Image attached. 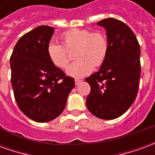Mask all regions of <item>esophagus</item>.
Returning a JSON list of instances; mask_svg holds the SVG:
<instances>
[{
    "label": "esophagus",
    "mask_w": 155,
    "mask_h": 155,
    "mask_svg": "<svg viewBox=\"0 0 155 155\" xmlns=\"http://www.w3.org/2000/svg\"><path fill=\"white\" fill-rule=\"evenodd\" d=\"M74 82H75V84H76V85H78L79 84H81V82H82V81H81V80H80V79H75V80H74Z\"/></svg>",
    "instance_id": "1"
}]
</instances>
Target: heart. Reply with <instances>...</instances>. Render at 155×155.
<instances>
[{"label": "heart", "instance_id": "heart-1", "mask_svg": "<svg viewBox=\"0 0 155 155\" xmlns=\"http://www.w3.org/2000/svg\"><path fill=\"white\" fill-rule=\"evenodd\" d=\"M61 45L51 42L46 52L52 64L59 69L67 67L71 60L70 52H74L77 61L67 69L72 77H83L100 67L107 59L110 44L107 35L102 31H91L88 29H74L61 35Z\"/></svg>", "mask_w": 155, "mask_h": 155}]
</instances>
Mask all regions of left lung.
Returning <instances> with one entry per match:
<instances>
[{
    "mask_svg": "<svg viewBox=\"0 0 155 155\" xmlns=\"http://www.w3.org/2000/svg\"><path fill=\"white\" fill-rule=\"evenodd\" d=\"M97 25L106 30L110 51L100 71L85 79L91 85L86 105L94 116L113 120L128 110L138 94L140 46L132 30L121 21L107 18Z\"/></svg>",
    "mask_w": 155,
    "mask_h": 155,
    "instance_id": "1",
    "label": "left lung"
}]
</instances>
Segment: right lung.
<instances>
[{
	"mask_svg": "<svg viewBox=\"0 0 155 155\" xmlns=\"http://www.w3.org/2000/svg\"><path fill=\"white\" fill-rule=\"evenodd\" d=\"M54 29L41 25L21 36L10 58L15 100L23 114L36 122H48L63 112L74 78L54 66L46 49Z\"/></svg>",
	"mask_w": 155,
	"mask_h": 155,
	"instance_id": "add662e5",
	"label": "right lung"
}]
</instances>
